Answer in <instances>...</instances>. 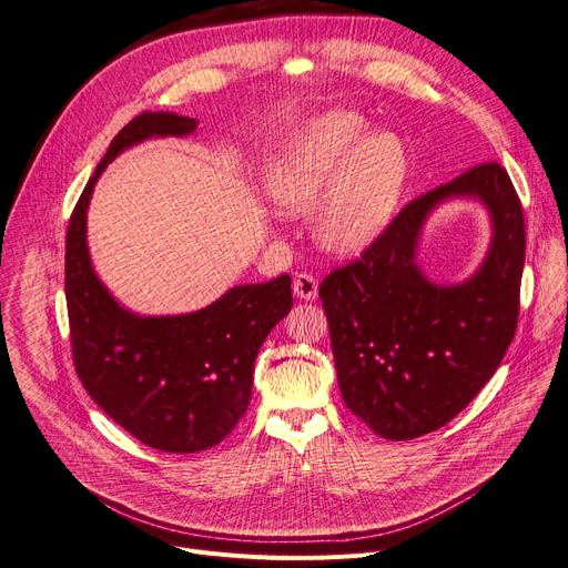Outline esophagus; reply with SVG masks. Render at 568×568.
Listing matches in <instances>:
<instances>
[{
  "label": "esophagus",
  "instance_id": "1",
  "mask_svg": "<svg viewBox=\"0 0 568 568\" xmlns=\"http://www.w3.org/2000/svg\"><path fill=\"white\" fill-rule=\"evenodd\" d=\"M293 293L300 300H316L318 297V282L314 275L297 273L293 280Z\"/></svg>",
  "mask_w": 568,
  "mask_h": 568
}]
</instances>
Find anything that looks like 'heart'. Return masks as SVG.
Returning a JSON list of instances; mask_svg holds the SVG:
<instances>
[{
  "label": "heart",
  "mask_w": 568,
  "mask_h": 568,
  "mask_svg": "<svg viewBox=\"0 0 568 568\" xmlns=\"http://www.w3.org/2000/svg\"><path fill=\"white\" fill-rule=\"evenodd\" d=\"M353 112L316 119L273 164L265 190L288 215L314 213V239L332 254H357L387 226L408 181V151L392 130Z\"/></svg>",
  "instance_id": "heart-1"
}]
</instances>
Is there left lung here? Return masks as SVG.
Returning <instances> with one entry per match:
<instances>
[{"instance_id": "8db88e82", "label": "left lung", "mask_w": 568, "mask_h": 568, "mask_svg": "<svg viewBox=\"0 0 568 568\" xmlns=\"http://www.w3.org/2000/svg\"><path fill=\"white\" fill-rule=\"evenodd\" d=\"M452 197H477L494 239L460 285L416 265L423 222ZM525 220L509 174L484 162L398 213L362 258L321 282L346 408L385 440H413L454 419L503 362L518 323Z\"/></svg>"}]
</instances>
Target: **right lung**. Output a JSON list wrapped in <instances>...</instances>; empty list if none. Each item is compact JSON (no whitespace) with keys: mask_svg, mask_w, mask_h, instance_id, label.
<instances>
[{"mask_svg":"<svg viewBox=\"0 0 568 568\" xmlns=\"http://www.w3.org/2000/svg\"><path fill=\"white\" fill-rule=\"evenodd\" d=\"M196 121L144 112L112 140L65 233V305L75 372L93 402L140 443L194 454L222 443L245 415L254 362L291 312V277L229 288L213 305L179 316H140L98 280L87 245V209L105 166L151 138H185Z\"/></svg>","mask_w":568,"mask_h":568,"instance_id":"right-lung-1","label":"right lung"}]
</instances>
